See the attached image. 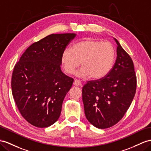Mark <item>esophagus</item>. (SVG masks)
Listing matches in <instances>:
<instances>
[{
    "mask_svg": "<svg viewBox=\"0 0 151 151\" xmlns=\"http://www.w3.org/2000/svg\"><path fill=\"white\" fill-rule=\"evenodd\" d=\"M73 85H74L75 86H82V83H81L80 80H75L74 82H73Z\"/></svg>",
    "mask_w": 151,
    "mask_h": 151,
    "instance_id": "obj_1",
    "label": "esophagus"
}]
</instances>
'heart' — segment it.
<instances>
[{
  "instance_id": "heart-1",
  "label": "heart",
  "mask_w": 151,
  "mask_h": 151,
  "mask_svg": "<svg viewBox=\"0 0 151 151\" xmlns=\"http://www.w3.org/2000/svg\"><path fill=\"white\" fill-rule=\"evenodd\" d=\"M115 57V48L110 42L86 39L76 42L72 49H65L62 54L61 63L67 74H73L80 64L82 68L76 73L77 76L98 80L109 74Z\"/></svg>"
}]
</instances>
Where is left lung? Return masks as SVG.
I'll return each instance as SVG.
<instances>
[{
	"mask_svg": "<svg viewBox=\"0 0 151 151\" xmlns=\"http://www.w3.org/2000/svg\"><path fill=\"white\" fill-rule=\"evenodd\" d=\"M117 59L109 74L88 81L82 88L85 114L91 124L99 129L116 124L130 106L137 88L133 62L119 41Z\"/></svg>",
	"mask_w": 151,
	"mask_h": 151,
	"instance_id": "left-lung-1",
	"label": "left lung"
}]
</instances>
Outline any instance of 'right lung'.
Here are the masks:
<instances>
[{"mask_svg": "<svg viewBox=\"0 0 151 151\" xmlns=\"http://www.w3.org/2000/svg\"><path fill=\"white\" fill-rule=\"evenodd\" d=\"M74 33L56 34L32 44L15 64L11 79L14 101L30 124L47 127L59 118L73 80L62 72L61 56Z\"/></svg>", "mask_w": 151, "mask_h": 151, "instance_id": "1", "label": "right lung"}]
</instances>
